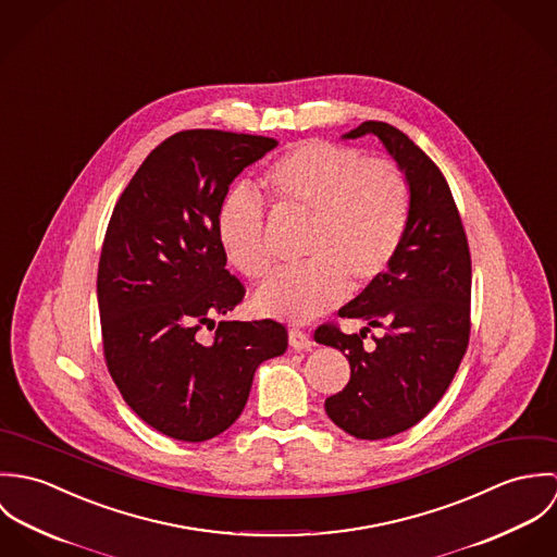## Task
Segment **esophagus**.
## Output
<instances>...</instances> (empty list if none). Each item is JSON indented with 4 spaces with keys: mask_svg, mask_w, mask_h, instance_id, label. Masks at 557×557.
Here are the masks:
<instances>
[{
    "mask_svg": "<svg viewBox=\"0 0 557 557\" xmlns=\"http://www.w3.org/2000/svg\"><path fill=\"white\" fill-rule=\"evenodd\" d=\"M289 345L294 347V349H309L311 345H313V338H311V334L307 332V330H300V327H292L289 330Z\"/></svg>",
    "mask_w": 557,
    "mask_h": 557,
    "instance_id": "esophagus-1",
    "label": "esophagus"
}]
</instances>
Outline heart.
Listing matches in <instances>:
<instances>
[{
    "mask_svg": "<svg viewBox=\"0 0 557 557\" xmlns=\"http://www.w3.org/2000/svg\"><path fill=\"white\" fill-rule=\"evenodd\" d=\"M259 184L278 214L309 219L300 242L305 263L278 272L257 292L261 315L311 321L336 307L347 285L362 292L388 272L411 210L409 182L395 160L313 139L272 160ZM214 230L242 276L259 281L272 270V242L252 195L232 190L219 206Z\"/></svg>",
    "mask_w": 557,
    "mask_h": 557,
    "instance_id": "heart-1",
    "label": "heart"
}]
</instances>
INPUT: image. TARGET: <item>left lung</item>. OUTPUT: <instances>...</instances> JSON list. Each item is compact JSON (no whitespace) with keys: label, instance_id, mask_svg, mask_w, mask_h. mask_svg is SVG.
I'll list each match as a JSON object with an SVG mask.
<instances>
[{"label":"left lung","instance_id":"1","mask_svg":"<svg viewBox=\"0 0 557 557\" xmlns=\"http://www.w3.org/2000/svg\"><path fill=\"white\" fill-rule=\"evenodd\" d=\"M375 135L405 171L411 193L407 234L388 272L345 305L338 315L364 319L360 334L321 323L315 341L349 360L347 386L325 398V413L358 440H384L420 422L448 391L470 343L472 257L440 166L386 122H362L347 139ZM385 330L376 347L361 338Z\"/></svg>","mask_w":557,"mask_h":557}]
</instances>
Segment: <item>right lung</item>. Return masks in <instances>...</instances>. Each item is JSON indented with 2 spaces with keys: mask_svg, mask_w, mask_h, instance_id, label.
<instances>
[{
  "mask_svg": "<svg viewBox=\"0 0 557 557\" xmlns=\"http://www.w3.org/2000/svg\"><path fill=\"white\" fill-rule=\"evenodd\" d=\"M276 139L182 131L164 139L120 195L98 261L107 369L152 429L206 442L238 420L257 367L287 349L274 319L219 321L246 289L216 239V212L244 166ZM218 327L210 339L198 332Z\"/></svg>",
  "mask_w": 557,
  "mask_h": 557,
  "instance_id": "add662e5",
  "label": "right lung"
}]
</instances>
